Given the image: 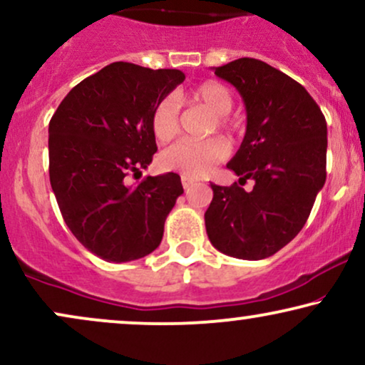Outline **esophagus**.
Wrapping results in <instances>:
<instances>
[{
    "instance_id": "1",
    "label": "esophagus",
    "mask_w": 365,
    "mask_h": 365,
    "mask_svg": "<svg viewBox=\"0 0 365 365\" xmlns=\"http://www.w3.org/2000/svg\"><path fill=\"white\" fill-rule=\"evenodd\" d=\"M181 181H182V186H184V190H187V187H191L192 184H196V182H197L195 178H190V175H182V178H181Z\"/></svg>"
}]
</instances>
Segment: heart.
I'll return each instance as SVG.
<instances>
[{
    "label": "heart",
    "mask_w": 365,
    "mask_h": 365,
    "mask_svg": "<svg viewBox=\"0 0 365 365\" xmlns=\"http://www.w3.org/2000/svg\"><path fill=\"white\" fill-rule=\"evenodd\" d=\"M191 101L208 108L217 116V127L228 128V120L233 100L232 94L223 84L215 81H206L192 89L190 94ZM150 128L159 142H169L175 137L179 130V105L173 96H165L157 103L150 116ZM230 154V145L220 137L208 140H181L165 148L160 154L162 168L175 170L190 178H201L210 173L215 165L227 159Z\"/></svg>",
    "instance_id": "1"
}]
</instances>
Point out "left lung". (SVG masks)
<instances>
[{"mask_svg": "<svg viewBox=\"0 0 365 365\" xmlns=\"http://www.w3.org/2000/svg\"><path fill=\"white\" fill-rule=\"evenodd\" d=\"M215 74L237 88L247 111L245 137L227 168L255 187L211 184L206 233L230 257H271L301 232L325 184V116L299 83L257 58H237Z\"/></svg>", "mask_w": 365, "mask_h": 365, "instance_id": "1", "label": "left lung"}]
</instances>
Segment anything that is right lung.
Instances as JSON below:
<instances>
[{
	"instance_id": "right-lung-1",
	"label": "right lung",
	"mask_w": 365,
	"mask_h": 365,
	"mask_svg": "<svg viewBox=\"0 0 365 365\" xmlns=\"http://www.w3.org/2000/svg\"><path fill=\"white\" fill-rule=\"evenodd\" d=\"M184 79L178 69L113 62L71 89L48 123V174L62 218L106 262L154 252L184 192L174 173L127 184L157 152L152 111Z\"/></svg>"
}]
</instances>
